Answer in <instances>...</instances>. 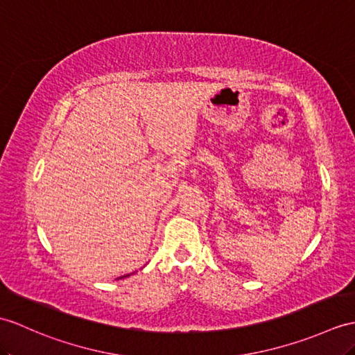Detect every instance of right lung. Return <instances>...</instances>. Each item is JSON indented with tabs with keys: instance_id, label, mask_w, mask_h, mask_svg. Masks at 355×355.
Listing matches in <instances>:
<instances>
[{
	"instance_id": "add662e5",
	"label": "right lung",
	"mask_w": 355,
	"mask_h": 355,
	"mask_svg": "<svg viewBox=\"0 0 355 355\" xmlns=\"http://www.w3.org/2000/svg\"><path fill=\"white\" fill-rule=\"evenodd\" d=\"M125 277H130V274L128 275H123V277H119V278H125Z\"/></svg>"
}]
</instances>
